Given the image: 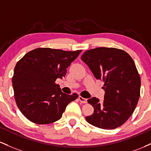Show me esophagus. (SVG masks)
Here are the masks:
<instances>
[{"mask_svg": "<svg viewBox=\"0 0 151 151\" xmlns=\"http://www.w3.org/2000/svg\"><path fill=\"white\" fill-rule=\"evenodd\" d=\"M78 99H79V101H80L81 103H87V99H86V98H83L82 96H79Z\"/></svg>", "mask_w": 151, "mask_h": 151, "instance_id": "1", "label": "esophagus"}]
</instances>
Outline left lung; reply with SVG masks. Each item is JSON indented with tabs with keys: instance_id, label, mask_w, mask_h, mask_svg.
Instances as JSON below:
<instances>
[{
	"instance_id": "1",
	"label": "left lung",
	"mask_w": 151,
	"mask_h": 151,
	"mask_svg": "<svg viewBox=\"0 0 151 151\" xmlns=\"http://www.w3.org/2000/svg\"><path fill=\"white\" fill-rule=\"evenodd\" d=\"M96 79L104 83V101L88 100L94 111L86 117L90 124L102 129L120 127L134 112L140 92V77L133 58L116 48L100 47L86 50L81 56Z\"/></svg>"
}]
</instances>
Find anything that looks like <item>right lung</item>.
<instances>
[{
    "label": "right lung",
    "mask_w": 151,
    "mask_h": 151,
    "mask_svg": "<svg viewBox=\"0 0 151 151\" xmlns=\"http://www.w3.org/2000/svg\"><path fill=\"white\" fill-rule=\"evenodd\" d=\"M81 51L38 48L18 60L12 83L17 106L27 119L40 125L53 123L77 99L75 93H63L55 81L65 77L66 68Z\"/></svg>",
    "instance_id": "1"
}]
</instances>
